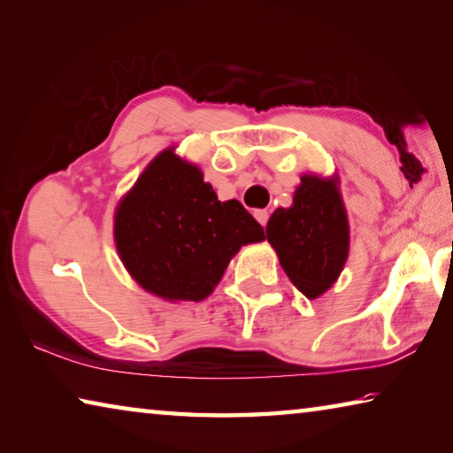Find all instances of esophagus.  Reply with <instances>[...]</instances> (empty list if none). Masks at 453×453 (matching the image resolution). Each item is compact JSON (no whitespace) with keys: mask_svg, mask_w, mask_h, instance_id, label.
<instances>
[{"mask_svg":"<svg viewBox=\"0 0 453 453\" xmlns=\"http://www.w3.org/2000/svg\"><path fill=\"white\" fill-rule=\"evenodd\" d=\"M254 216H256V219L259 221V226H264V227H265V224H267V218H270V213H267L265 210H256V211H254Z\"/></svg>","mask_w":453,"mask_h":453,"instance_id":"34e87169","label":"esophagus"}]
</instances>
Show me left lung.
<instances>
[{
  "instance_id": "obj_1",
  "label": "left lung",
  "mask_w": 453,
  "mask_h": 453,
  "mask_svg": "<svg viewBox=\"0 0 453 453\" xmlns=\"http://www.w3.org/2000/svg\"><path fill=\"white\" fill-rule=\"evenodd\" d=\"M283 272L305 297L334 286L349 254V226L335 178L302 175L291 208H278L265 227Z\"/></svg>"
}]
</instances>
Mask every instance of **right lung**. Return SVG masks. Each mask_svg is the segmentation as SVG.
I'll list each match as a JSON object with an SVG mask.
<instances>
[{"label": "right lung", "mask_w": 453, "mask_h": 453, "mask_svg": "<svg viewBox=\"0 0 453 453\" xmlns=\"http://www.w3.org/2000/svg\"><path fill=\"white\" fill-rule=\"evenodd\" d=\"M113 237L126 270L145 291L199 302L242 245L265 234L237 199L219 202L197 165L165 150L121 197Z\"/></svg>", "instance_id": "add662e5"}]
</instances>
